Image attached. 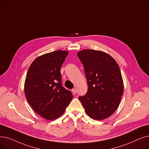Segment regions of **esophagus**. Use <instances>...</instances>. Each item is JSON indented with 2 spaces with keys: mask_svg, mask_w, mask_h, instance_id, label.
I'll list each match as a JSON object with an SVG mask.
<instances>
[{
  "mask_svg": "<svg viewBox=\"0 0 149 149\" xmlns=\"http://www.w3.org/2000/svg\"><path fill=\"white\" fill-rule=\"evenodd\" d=\"M72 93H73V94H75L77 93L76 89H73L72 90Z\"/></svg>",
  "mask_w": 149,
  "mask_h": 149,
  "instance_id": "esophagus-1",
  "label": "esophagus"
}]
</instances>
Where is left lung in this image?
Returning a JSON list of instances; mask_svg holds the SVG:
<instances>
[{"label":"left lung","mask_w":149,"mask_h":149,"mask_svg":"<svg viewBox=\"0 0 149 149\" xmlns=\"http://www.w3.org/2000/svg\"><path fill=\"white\" fill-rule=\"evenodd\" d=\"M77 55L88 86L87 93L79 99L91 118L105 119L117 109L124 92L119 67L112 56L102 51L85 49Z\"/></svg>","instance_id":"1"}]
</instances>
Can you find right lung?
Wrapping results in <instances>:
<instances>
[{
    "instance_id": "1",
    "label": "right lung",
    "mask_w": 149,
    "mask_h": 149,
    "mask_svg": "<svg viewBox=\"0 0 149 149\" xmlns=\"http://www.w3.org/2000/svg\"><path fill=\"white\" fill-rule=\"evenodd\" d=\"M68 55V51L57 50L37 57L25 78L24 92L27 102L47 120L60 117L73 98L72 93L61 83L60 69Z\"/></svg>"
}]
</instances>
